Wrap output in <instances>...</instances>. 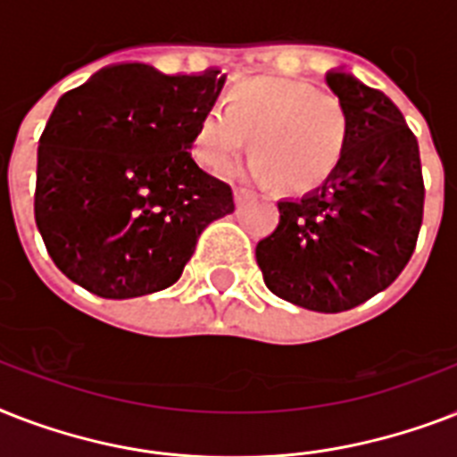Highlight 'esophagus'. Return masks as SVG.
Masks as SVG:
<instances>
[{
	"instance_id": "obj_1",
	"label": "esophagus",
	"mask_w": 457,
	"mask_h": 457,
	"mask_svg": "<svg viewBox=\"0 0 457 457\" xmlns=\"http://www.w3.org/2000/svg\"><path fill=\"white\" fill-rule=\"evenodd\" d=\"M253 196V192L251 189H246V187H235V201L237 204H242V201L251 199Z\"/></svg>"
}]
</instances>
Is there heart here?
<instances>
[{
	"label": "heart",
	"instance_id": "heart-1",
	"mask_svg": "<svg viewBox=\"0 0 457 457\" xmlns=\"http://www.w3.org/2000/svg\"><path fill=\"white\" fill-rule=\"evenodd\" d=\"M204 106L189 128V154L228 172L251 137V172L289 192L325 182L346 156L351 120L339 96L285 78H251Z\"/></svg>",
	"mask_w": 457,
	"mask_h": 457
}]
</instances>
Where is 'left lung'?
<instances>
[{
    "instance_id": "left-lung-1",
    "label": "left lung",
    "mask_w": 457,
    "mask_h": 457,
    "mask_svg": "<svg viewBox=\"0 0 457 457\" xmlns=\"http://www.w3.org/2000/svg\"><path fill=\"white\" fill-rule=\"evenodd\" d=\"M346 106V156L315 192L279 201V222L256 244L275 296L318 312L351 311L384 292L411 261L425 208L418 139L389 96L348 73H327Z\"/></svg>"
}]
</instances>
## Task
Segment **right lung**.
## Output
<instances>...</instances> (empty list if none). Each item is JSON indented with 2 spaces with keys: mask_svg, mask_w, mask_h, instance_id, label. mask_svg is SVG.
I'll return each instance as SVG.
<instances>
[{
  "mask_svg": "<svg viewBox=\"0 0 457 457\" xmlns=\"http://www.w3.org/2000/svg\"><path fill=\"white\" fill-rule=\"evenodd\" d=\"M104 68L61 96L37 142L35 222L54 265L102 299L175 285L196 239L235 211L189 154V128L225 78Z\"/></svg>",
  "mask_w": 457,
  "mask_h": 457,
  "instance_id": "right-lung-1",
  "label": "right lung"
}]
</instances>
